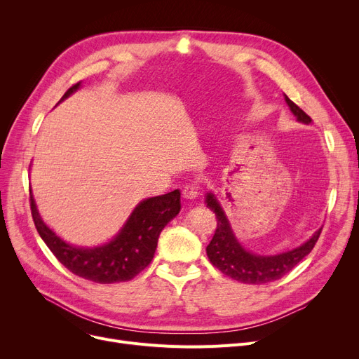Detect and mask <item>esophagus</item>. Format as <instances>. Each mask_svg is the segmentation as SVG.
<instances>
[{
  "mask_svg": "<svg viewBox=\"0 0 359 359\" xmlns=\"http://www.w3.org/2000/svg\"><path fill=\"white\" fill-rule=\"evenodd\" d=\"M182 195L186 201H195L198 198V189L194 184H186L182 191Z\"/></svg>",
  "mask_w": 359,
  "mask_h": 359,
  "instance_id": "obj_1",
  "label": "esophagus"
}]
</instances>
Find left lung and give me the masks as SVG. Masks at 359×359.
Wrapping results in <instances>:
<instances>
[{"label":"left lung","mask_w":359,"mask_h":359,"mask_svg":"<svg viewBox=\"0 0 359 359\" xmlns=\"http://www.w3.org/2000/svg\"><path fill=\"white\" fill-rule=\"evenodd\" d=\"M284 97L297 121L309 125L311 118L307 113L288 99L287 94H284ZM205 203L217 215V230L208 248H206V255L217 269L234 280L243 282V284H268V282L287 275L313 250L320 233H322V229H318L307 241L292 250L278 255H257L244 249L243 244L237 240L231 224L215 194H206Z\"/></svg>","instance_id":"8db88e82"}]
</instances>
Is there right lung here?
Masks as SVG:
<instances>
[{
  "mask_svg": "<svg viewBox=\"0 0 359 359\" xmlns=\"http://www.w3.org/2000/svg\"><path fill=\"white\" fill-rule=\"evenodd\" d=\"M80 87L81 83L72 86L60 103ZM30 210L37 233L68 271L97 284H115L135 278L153 260L160 233L180 212V192L176 189L141 201L119 233L110 241L94 248L74 246L49 229L37 211L32 192Z\"/></svg>",
  "mask_w": 359,
  "mask_h": 359,
  "instance_id": "add662e5",
  "label": "right lung"
}]
</instances>
